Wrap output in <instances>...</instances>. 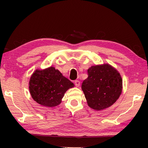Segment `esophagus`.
I'll list each match as a JSON object with an SVG mask.
<instances>
[{"label":"esophagus","mask_w":148,"mask_h":148,"mask_svg":"<svg viewBox=\"0 0 148 148\" xmlns=\"http://www.w3.org/2000/svg\"><path fill=\"white\" fill-rule=\"evenodd\" d=\"M74 84L77 87H79L80 86V81H78V80H76L74 81Z\"/></svg>","instance_id":"esophagus-1"}]
</instances>
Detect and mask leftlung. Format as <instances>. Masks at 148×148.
Returning <instances> with one entry per match:
<instances>
[{
    "label": "left lung",
    "instance_id": "obj_1",
    "mask_svg": "<svg viewBox=\"0 0 148 148\" xmlns=\"http://www.w3.org/2000/svg\"><path fill=\"white\" fill-rule=\"evenodd\" d=\"M81 88L90 108L101 111L111 107L122 92L123 81L119 72L108 64L92 66Z\"/></svg>",
    "mask_w": 148,
    "mask_h": 148
}]
</instances>
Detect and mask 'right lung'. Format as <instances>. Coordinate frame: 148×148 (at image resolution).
I'll return each instance as SVG.
<instances>
[{
	"label": "right lung",
	"mask_w": 148,
	"mask_h": 148,
	"mask_svg": "<svg viewBox=\"0 0 148 148\" xmlns=\"http://www.w3.org/2000/svg\"><path fill=\"white\" fill-rule=\"evenodd\" d=\"M29 84L34 100L48 108L59 105L65 93L74 86L73 83L53 67L36 69L30 78Z\"/></svg>",
	"instance_id": "right-lung-1"
}]
</instances>
